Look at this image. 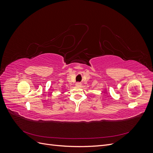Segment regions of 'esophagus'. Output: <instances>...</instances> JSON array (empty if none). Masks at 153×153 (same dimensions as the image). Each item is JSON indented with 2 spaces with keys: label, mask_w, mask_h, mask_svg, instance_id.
I'll use <instances>...</instances> for the list:
<instances>
[{
  "label": "esophagus",
  "mask_w": 153,
  "mask_h": 153,
  "mask_svg": "<svg viewBox=\"0 0 153 153\" xmlns=\"http://www.w3.org/2000/svg\"><path fill=\"white\" fill-rule=\"evenodd\" d=\"M82 85V84L80 82H76V85H77V86H80Z\"/></svg>",
  "instance_id": "esophagus-1"
}]
</instances>
